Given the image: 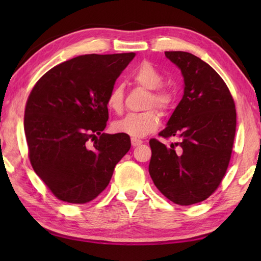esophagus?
<instances>
[{"label":"esophagus","mask_w":261,"mask_h":261,"mask_svg":"<svg viewBox=\"0 0 261 261\" xmlns=\"http://www.w3.org/2000/svg\"><path fill=\"white\" fill-rule=\"evenodd\" d=\"M141 143H142V140H140V139H136V138H132L131 139L132 147H138V146H140Z\"/></svg>","instance_id":"obj_1"}]
</instances>
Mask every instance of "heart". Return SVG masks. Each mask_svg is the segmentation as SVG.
<instances>
[{
	"mask_svg": "<svg viewBox=\"0 0 261 261\" xmlns=\"http://www.w3.org/2000/svg\"><path fill=\"white\" fill-rule=\"evenodd\" d=\"M131 80L137 85L150 90V95L147 99V108L156 107L160 111H167L174 101V95L170 90L163 87L164 77L162 73L149 62H142L132 70ZM124 92L121 85H115L108 94L107 105L115 113H120L123 109ZM160 124L157 111L148 110L141 113L126 114L113 123L115 131L125 134L134 138H142L156 131Z\"/></svg>",
	"mask_w": 261,
	"mask_h": 261,
	"instance_id": "obj_1",
	"label": "heart"
}]
</instances>
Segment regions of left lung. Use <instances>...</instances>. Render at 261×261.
I'll return each instance as SVG.
<instances>
[{"label": "left lung", "mask_w": 261, "mask_h": 261, "mask_svg": "<svg viewBox=\"0 0 261 261\" xmlns=\"http://www.w3.org/2000/svg\"><path fill=\"white\" fill-rule=\"evenodd\" d=\"M165 55L180 69L184 94L159 136L179 141L169 147L149 141V174L171 202L192 205L206 199L225 175L236 135V105L223 80L201 58L185 51Z\"/></svg>", "instance_id": "obj_1"}]
</instances>
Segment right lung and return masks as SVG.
<instances>
[{
	"instance_id": "obj_1",
	"label": "right lung",
	"mask_w": 261,
	"mask_h": 261,
	"mask_svg": "<svg viewBox=\"0 0 261 261\" xmlns=\"http://www.w3.org/2000/svg\"><path fill=\"white\" fill-rule=\"evenodd\" d=\"M135 56L83 55L48 70L31 91L24 111L30 163L60 201L95 198L129 151V136L102 131L109 120L108 94Z\"/></svg>"
}]
</instances>
